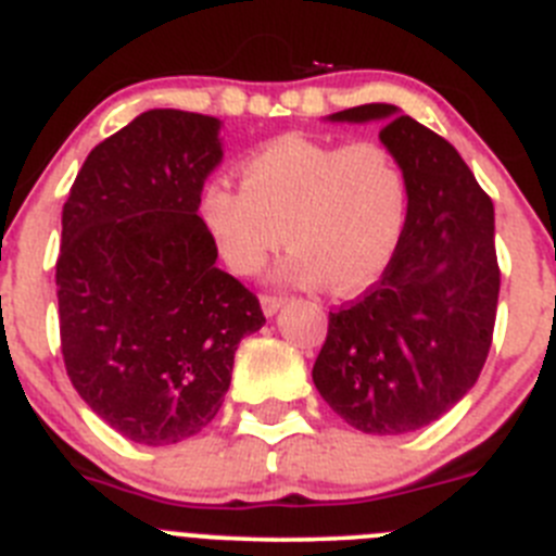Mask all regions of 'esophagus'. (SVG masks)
<instances>
[{
	"label": "esophagus",
	"instance_id": "1",
	"mask_svg": "<svg viewBox=\"0 0 556 556\" xmlns=\"http://www.w3.org/2000/svg\"><path fill=\"white\" fill-rule=\"evenodd\" d=\"M283 303H287V300H283L281 294H262V312L267 314V317H273V314L281 312Z\"/></svg>",
	"mask_w": 556,
	"mask_h": 556
}]
</instances>
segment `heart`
<instances>
[{
  "instance_id": "b5f03b06",
  "label": "heart",
  "mask_w": 556,
  "mask_h": 556,
  "mask_svg": "<svg viewBox=\"0 0 556 556\" xmlns=\"http://www.w3.org/2000/svg\"><path fill=\"white\" fill-rule=\"evenodd\" d=\"M242 187L212 178L198 215L226 267L256 275L283 239L281 278L298 287L361 292L396 253L407 220V178L375 140L281 135L239 165Z\"/></svg>"
}]
</instances>
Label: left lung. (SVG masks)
<instances>
[{
    "instance_id": "obj_1",
    "label": "left lung",
    "mask_w": 556,
    "mask_h": 556,
    "mask_svg": "<svg viewBox=\"0 0 556 556\" xmlns=\"http://www.w3.org/2000/svg\"><path fill=\"white\" fill-rule=\"evenodd\" d=\"M328 121H383L380 142L407 178V220L380 281L330 312L312 378L350 427L402 435L441 419L485 366L498 303L493 201L452 142L394 104Z\"/></svg>"
}]
</instances>
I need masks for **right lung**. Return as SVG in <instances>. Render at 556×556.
<instances>
[{"label": "right lung", "instance_id": "1", "mask_svg": "<svg viewBox=\"0 0 556 556\" xmlns=\"http://www.w3.org/2000/svg\"><path fill=\"white\" fill-rule=\"evenodd\" d=\"M220 121L149 110L88 154L63 206L60 348L112 430L170 446L215 419L258 298L217 267L198 217L223 160Z\"/></svg>", "mask_w": 556, "mask_h": 556}]
</instances>
